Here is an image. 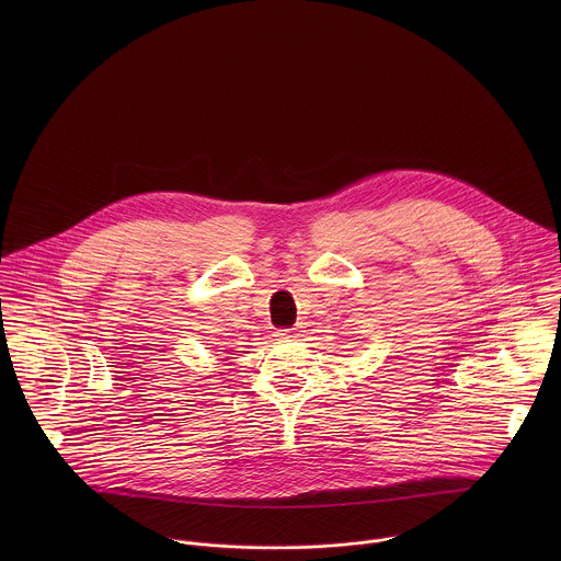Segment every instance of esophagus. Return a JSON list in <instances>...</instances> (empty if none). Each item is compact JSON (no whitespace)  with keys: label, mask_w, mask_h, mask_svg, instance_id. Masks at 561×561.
Segmentation results:
<instances>
[{"label":"esophagus","mask_w":561,"mask_h":561,"mask_svg":"<svg viewBox=\"0 0 561 561\" xmlns=\"http://www.w3.org/2000/svg\"><path fill=\"white\" fill-rule=\"evenodd\" d=\"M278 339H294L296 336V328H287V330H278L276 332Z\"/></svg>","instance_id":"esophagus-1"}]
</instances>
